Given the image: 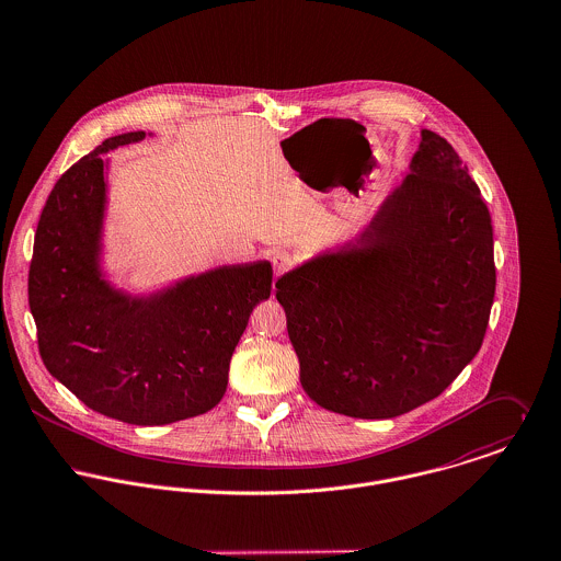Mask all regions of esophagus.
Wrapping results in <instances>:
<instances>
[{
    "mask_svg": "<svg viewBox=\"0 0 561 561\" xmlns=\"http://www.w3.org/2000/svg\"><path fill=\"white\" fill-rule=\"evenodd\" d=\"M293 253L286 250H277L273 253V257H271V264H273V271H275V275L279 277V275H284L290 266H293Z\"/></svg>",
    "mask_w": 561,
    "mask_h": 561,
    "instance_id": "obj_1",
    "label": "esophagus"
}]
</instances>
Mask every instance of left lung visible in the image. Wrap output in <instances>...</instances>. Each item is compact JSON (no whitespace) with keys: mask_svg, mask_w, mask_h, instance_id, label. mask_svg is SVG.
Masks as SVG:
<instances>
[{"mask_svg":"<svg viewBox=\"0 0 561 561\" xmlns=\"http://www.w3.org/2000/svg\"><path fill=\"white\" fill-rule=\"evenodd\" d=\"M357 243L275 284L311 400L389 420L443 393L478 355L495 299L491 213L433 130Z\"/></svg>","mask_w":561,"mask_h":561,"instance_id":"1","label":"left lung"}]
</instances>
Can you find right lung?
<instances>
[{"mask_svg":"<svg viewBox=\"0 0 561 561\" xmlns=\"http://www.w3.org/2000/svg\"><path fill=\"white\" fill-rule=\"evenodd\" d=\"M144 137H110L60 176L36 228L27 295L51 376L105 417L163 426L219 404L251 310L271 297L273 268L266 260L219 266L148 297L103 277V154Z\"/></svg>","mask_w":561,"mask_h":561,"instance_id":"right-lung-1","label":"right lung"}]
</instances>
